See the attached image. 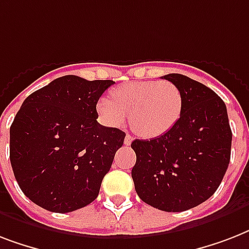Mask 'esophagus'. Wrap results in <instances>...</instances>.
I'll return each mask as SVG.
<instances>
[{"label": "esophagus", "mask_w": 249, "mask_h": 249, "mask_svg": "<svg viewBox=\"0 0 249 249\" xmlns=\"http://www.w3.org/2000/svg\"><path fill=\"white\" fill-rule=\"evenodd\" d=\"M132 142H133V137H132V136H129V134H126V136H125L124 143L126 144V146H129V144L132 143Z\"/></svg>", "instance_id": "34e87169"}]
</instances>
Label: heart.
Returning a JSON list of instances; mask_svg holds the SVG:
<instances>
[{"instance_id":"obj_1","label":"heart","mask_w":249,"mask_h":249,"mask_svg":"<svg viewBox=\"0 0 249 249\" xmlns=\"http://www.w3.org/2000/svg\"><path fill=\"white\" fill-rule=\"evenodd\" d=\"M183 97L170 81H134L117 86L111 99L101 98L98 113L109 125L117 126L126 119L143 138H156L169 132L182 112Z\"/></svg>"}]
</instances>
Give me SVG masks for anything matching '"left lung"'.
<instances>
[{
    "instance_id": "left-lung-1",
    "label": "left lung",
    "mask_w": 249,
    "mask_h": 249,
    "mask_svg": "<svg viewBox=\"0 0 249 249\" xmlns=\"http://www.w3.org/2000/svg\"><path fill=\"white\" fill-rule=\"evenodd\" d=\"M182 91L181 116L173 128L152 140H136L132 169L141 200L165 212H183L212 196L224 178L232 133L224 101L187 76H163Z\"/></svg>"
}]
</instances>
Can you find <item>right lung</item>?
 <instances>
[{"label": "right lung", "instance_id": "right-lung-1", "mask_svg": "<svg viewBox=\"0 0 249 249\" xmlns=\"http://www.w3.org/2000/svg\"><path fill=\"white\" fill-rule=\"evenodd\" d=\"M115 84L67 75L25 98L10 126V161L24 195L41 208L73 212L95 200L125 133L97 121Z\"/></svg>", "mask_w": 249, "mask_h": 249}]
</instances>
